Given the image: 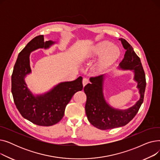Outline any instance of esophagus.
<instances>
[{
	"mask_svg": "<svg viewBox=\"0 0 160 160\" xmlns=\"http://www.w3.org/2000/svg\"><path fill=\"white\" fill-rule=\"evenodd\" d=\"M89 83V80L86 78H83V80H82V83H83V87H84L86 84H88V83Z\"/></svg>",
	"mask_w": 160,
	"mask_h": 160,
	"instance_id": "obj_1",
	"label": "esophagus"
}]
</instances>
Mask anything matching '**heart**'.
I'll use <instances>...</instances> for the list:
<instances>
[{
    "mask_svg": "<svg viewBox=\"0 0 160 160\" xmlns=\"http://www.w3.org/2000/svg\"><path fill=\"white\" fill-rule=\"evenodd\" d=\"M120 51L109 41H101L92 48L83 57V61H91L101 58L95 65V70L102 73L108 69L119 58Z\"/></svg>",
    "mask_w": 160,
    "mask_h": 160,
    "instance_id": "heart-1",
    "label": "heart"
}]
</instances>
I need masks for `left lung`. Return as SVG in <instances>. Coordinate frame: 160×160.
I'll return each mask as SVG.
<instances>
[{
	"label": "left lung",
	"instance_id": "left-lung-1",
	"mask_svg": "<svg viewBox=\"0 0 160 160\" xmlns=\"http://www.w3.org/2000/svg\"><path fill=\"white\" fill-rule=\"evenodd\" d=\"M119 40L126 50L119 68L133 71V80L138 83L140 98L135 104L127 110L115 109L109 105L104 98L103 86L105 76L102 74L90 78L91 83H88L83 88L87 96L85 110L89 122L100 130L112 129L127 124L136 116L143 102L146 79L140 58L127 40L122 38Z\"/></svg>",
	"mask_w": 160,
	"mask_h": 160
}]
</instances>
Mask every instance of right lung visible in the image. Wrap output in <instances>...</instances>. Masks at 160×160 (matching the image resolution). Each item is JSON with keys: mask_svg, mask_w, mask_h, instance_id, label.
I'll return each mask as SVG.
<instances>
[{"mask_svg": "<svg viewBox=\"0 0 160 160\" xmlns=\"http://www.w3.org/2000/svg\"><path fill=\"white\" fill-rule=\"evenodd\" d=\"M55 43L45 41L40 35L32 39L19 54L12 75V93L14 103L21 115L32 123L49 127L58 123L64 115L66 106L74 94L83 89L82 77L58 83L41 95H34L28 88L24 78L31 73L30 54L38 48H48Z\"/></svg>", "mask_w": 160, "mask_h": 160, "instance_id": "1", "label": "right lung"}]
</instances>
